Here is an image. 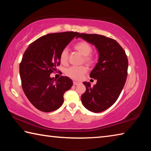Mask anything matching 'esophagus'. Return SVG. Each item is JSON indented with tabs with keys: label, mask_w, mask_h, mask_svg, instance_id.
Returning a JSON list of instances; mask_svg holds the SVG:
<instances>
[{
	"label": "esophagus",
	"mask_w": 151,
	"mask_h": 151,
	"mask_svg": "<svg viewBox=\"0 0 151 151\" xmlns=\"http://www.w3.org/2000/svg\"><path fill=\"white\" fill-rule=\"evenodd\" d=\"M79 83H79V82H78V81H73V85H78Z\"/></svg>",
	"instance_id": "34e87169"
}]
</instances>
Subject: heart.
I'll list each match as a JSON object with an SVG mask.
<instances>
[{
	"label": "heart",
	"instance_id": "1",
	"mask_svg": "<svg viewBox=\"0 0 151 151\" xmlns=\"http://www.w3.org/2000/svg\"><path fill=\"white\" fill-rule=\"evenodd\" d=\"M74 48L78 53H80L82 56H83V62H85L88 65H93L95 63L96 57L91 53L93 52V47L90 43L85 41V40H82V41L76 42L74 45ZM68 50L66 48H64L60 54V60L61 63L66 64L68 62ZM86 71H87V68L85 66H73L66 68L65 73L66 75L71 78L79 80L82 78L83 75H85L86 73Z\"/></svg>",
	"mask_w": 151,
	"mask_h": 151
}]
</instances>
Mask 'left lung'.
<instances>
[{
    "mask_svg": "<svg viewBox=\"0 0 151 151\" xmlns=\"http://www.w3.org/2000/svg\"><path fill=\"white\" fill-rule=\"evenodd\" d=\"M95 46L99 53L98 63L90 77L96 79L91 86L84 82L86 91L82 103L88 111L100 112L111 107L118 99L127 77L128 58L123 48L115 40L96 34L81 33L77 36Z\"/></svg>",
    "mask_w": 151,
    "mask_h": 151,
    "instance_id": "8db88e82",
    "label": "left lung"
}]
</instances>
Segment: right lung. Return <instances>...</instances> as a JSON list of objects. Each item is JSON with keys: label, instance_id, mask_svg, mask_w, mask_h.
Instances as JSON below:
<instances>
[{"label": "right lung", "instance_id": "right-lung-1", "mask_svg": "<svg viewBox=\"0 0 151 151\" xmlns=\"http://www.w3.org/2000/svg\"><path fill=\"white\" fill-rule=\"evenodd\" d=\"M76 32L50 33L30 44L25 50L19 70L25 95L35 108L49 112L58 109L63 95L73 86L67 76L51 78L50 75L60 65V54L76 36Z\"/></svg>", "mask_w": 151, "mask_h": 151}]
</instances>
